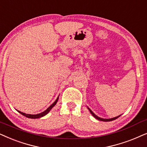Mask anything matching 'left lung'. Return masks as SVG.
I'll list each match as a JSON object with an SVG mask.
<instances>
[{"instance_id":"left-lung-1","label":"left lung","mask_w":147,"mask_h":147,"mask_svg":"<svg viewBox=\"0 0 147 147\" xmlns=\"http://www.w3.org/2000/svg\"><path fill=\"white\" fill-rule=\"evenodd\" d=\"M88 109H89V111H90V112L91 113V114H92V115L94 116V117L96 118V119H98V120H100V121H113V120H114V119H117V117H119V116H117V117H113V118H111V119H102V118H100V117H98V116H96V115H95V114L93 113V112L91 111V110L90 109L88 108Z\"/></svg>"}]
</instances>
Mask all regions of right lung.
<instances>
[{
    "mask_svg": "<svg viewBox=\"0 0 147 147\" xmlns=\"http://www.w3.org/2000/svg\"><path fill=\"white\" fill-rule=\"evenodd\" d=\"M58 99H59V97H57V98L56 99V100L53 102V103L47 109V110H45V111L42 112V113H39V114H36V115H30V114H26L24 113H22V112H21L20 111H18L19 113H20L22 115L26 116V117H28V118H32V119H36V118H39V117H43V116H45V115H47V113H49V111H51V109H52L53 107H54L55 105H56V103L57 102V101H58Z\"/></svg>",
    "mask_w": 147,
    "mask_h": 147,
    "instance_id": "add662e5",
    "label": "right lung"
}]
</instances>
